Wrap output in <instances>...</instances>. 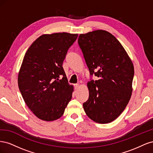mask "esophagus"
I'll list each match as a JSON object with an SVG mask.
<instances>
[{"label":"esophagus","instance_id":"obj_1","mask_svg":"<svg viewBox=\"0 0 153 153\" xmlns=\"http://www.w3.org/2000/svg\"><path fill=\"white\" fill-rule=\"evenodd\" d=\"M80 86V84H79V83H78V84H75V89H77L78 88H79Z\"/></svg>","mask_w":153,"mask_h":153}]
</instances>
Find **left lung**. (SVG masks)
<instances>
[{
  "mask_svg": "<svg viewBox=\"0 0 153 153\" xmlns=\"http://www.w3.org/2000/svg\"><path fill=\"white\" fill-rule=\"evenodd\" d=\"M78 43L91 75L98 80L87 82L89 99L83 104L92 121L106 124L116 119L131 98L134 66L121 43L112 34L96 30L80 34Z\"/></svg>",
  "mask_w": 153,
  "mask_h": 153,
  "instance_id": "1",
  "label": "left lung"
}]
</instances>
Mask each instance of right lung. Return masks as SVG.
I'll return each instance as SVG.
<instances>
[{"label":"right lung","mask_w":153,"mask_h":153,"mask_svg":"<svg viewBox=\"0 0 153 153\" xmlns=\"http://www.w3.org/2000/svg\"><path fill=\"white\" fill-rule=\"evenodd\" d=\"M78 34H43L27 50L18 75L25 103L36 116L45 121L61 117L74 91L62 68L68 50Z\"/></svg>","instance_id":"obj_1"}]
</instances>
